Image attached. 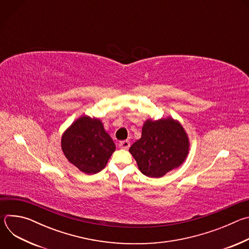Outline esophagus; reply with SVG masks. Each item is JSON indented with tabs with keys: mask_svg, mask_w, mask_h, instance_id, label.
<instances>
[{
	"mask_svg": "<svg viewBox=\"0 0 249 249\" xmlns=\"http://www.w3.org/2000/svg\"><path fill=\"white\" fill-rule=\"evenodd\" d=\"M119 147H120L121 149H125V150L129 149V147H130V142L127 141V140L121 141V142H119Z\"/></svg>",
	"mask_w": 249,
	"mask_h": 249,
	"instance_id": "1",
	"label": "esophagus"
}]
</instances>
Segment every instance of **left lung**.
Here are the masks:
<instances>
[{
  "label": "left lung",
  "instance_id": "obj_1",
  "mask_svg": "<svg viewBox=\"0 0 249 249\" xmlns=\"http://www.w3.org/2000/svg\"><path fill=\"white\" fill-rule=\"evenodd\" d=\"M189 141L182 126L171 118L147 120L142 129V138L129 152L141 172L149 177H161L178 167L186 159Z\"/></svg>",
  "mask_w": 249,
  "mask_h": 249
}]
</instances>
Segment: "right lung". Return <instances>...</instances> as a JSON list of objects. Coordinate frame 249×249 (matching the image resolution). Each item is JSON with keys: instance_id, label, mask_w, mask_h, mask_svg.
<instances>
[{"instance_id": "add662e5", "label": "right lung", "mask_w": 249, "mask_h": 249, "mask_svg": "<svg viewBox=\"0 0 249 249\" xmlns=\"http://www.w3.org/2000/svg\"><path fill=\"white\" fill-rule=\"evenodd\" d=\"M61 143L68 160L88 174L102 170L115 151V144L102 123L89 116H83L71 125Z\"/></svg>"}]
</instances>
